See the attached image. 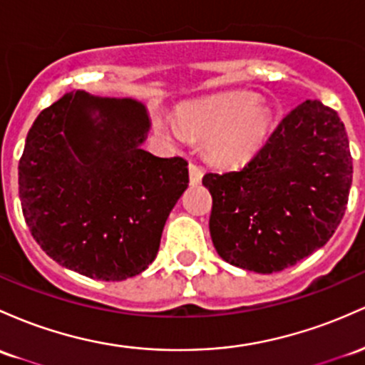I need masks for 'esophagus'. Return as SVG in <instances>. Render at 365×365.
Wrapping results in <instances>:
<instances>
[{
	"label": "esophagus",
	"instance_id": "esophagus-1",
	"mask_svg": "<svg viewBox=\"0 0 365 365\" xmlns=\"http://www.w3.org/2000/svg\"><path fill=\"white\" fill-rule=\"evenodd\" d=\"M189 180H190V185H199L202 180V170L201 166H197V164L190 163L189 164Z\"/></svg>",
	"mask_w": 365,
	"mask_h": 365
}]
</instances>
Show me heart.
<instances>
[{"label": "heart", "instance_id": "1", "mask_svg": "<svg viewBox=\"0 0 365 365\" xmlns=\"http://www.w3.org/2000/svg\"><path fill=\"white\" fill-rule=\"evenodd\" d=\"M175 138L182 130L170 119H161ZM178 124L195 138H207L211 159L225 166H241L253 159L274 128V115L253 93H227L192 102L178 110Z\"/></svg>", "mask_w": 365, "mask_h": 365}]
</instances>
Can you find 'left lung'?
Wrapping results in <instances>:
<instances>
[{
  "label": "left lung",
  "mask_w": 365,
  "mask_h": 365,
  "mask_svg": "<svg viewBox=\"0 0 365 365\" xmlns=\"http://www.w3.org/2000/svg\"><path fill=\"white\" fill-rule=\"evenodd\" d=\"M351 155L338 112L319 100L293 109L242 170L207 173L210 234L230 265L272 274L320 250L345 215Z\"/></svg>",
  "instance_id": "8db88e82"
}]
</instances>
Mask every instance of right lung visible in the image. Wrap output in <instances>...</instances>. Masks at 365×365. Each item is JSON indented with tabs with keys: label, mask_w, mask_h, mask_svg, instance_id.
<instances>
[{
	"label": "right lung",
	"mask_w": 365,
	"mask_h": 365,
	"mask_svg": "<svg viewBox=\"0 0 365 365\" xmlns=\"http://www.w3.org/2000/svg\"><path fill=\"white\" fill-rule=\"evenodd\" d=\"M145 103L71 91L36 118L19 163L27 227L51 259L97 280L154 262L164 223L189 187L183 158L143 149Z\"/></svg>",
	"instance_id": "1"
}]
</instances>
